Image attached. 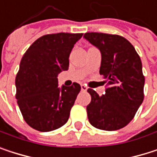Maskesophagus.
<instances>
[{
  "label": "esophagus",
  "instance_id": "1",
  "mask_svg": "<svg viewBox=\"0 0 157 157\" xmlns=\"http://www.w3.org/2000/svg\"><path fill=\"white\" fill-rule=\"evenodd\" d=\"M80 87H81V90H82V91H87L88 88H87V87H86L85 85H83V84H82V85H81Z\"/></svg>",
  "mask_w": 157,
  "mask_h": 157
}]
</instances>
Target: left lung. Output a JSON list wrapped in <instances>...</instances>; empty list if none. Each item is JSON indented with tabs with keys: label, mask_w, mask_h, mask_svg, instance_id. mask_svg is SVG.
<instances>
[{
	"label": "left lung",
	"mask_w": 157,
	"mask_h": 157,
	"mask_svg": "<svg viewBox=\"0 0 157 157\" xmlns=\"http://www.w3.org/2000/svg\"><path fill=\"white\" fill-rule=\"evenodd\" d=\"M84 38L101 51L100 74L109 85L102 96L88 90L91 96L87 106L89 121L104 131L123 128L144 101V77L140 56L128 40L117 35L86 33Z\"/></svg>",
	"instance_id": "8db88e82"
}]
</instances>
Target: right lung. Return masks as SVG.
Returning <instances> with one entry per match:
<instances>
[{
    "label": "right lung",
    "mask_w": 157,
    "mask_h": 157,
    "mask_svg": "<svg viewBox=\"0 0 157 157\" xmlns=\"http://www.w3.org/2000/svg\"><path fill=\"white\" fill-rule=\"evenodd\" d=\"M83 34L58 33L36 40L25 53L15 78L16 99L26 123L40 132L63 126L80 85L58 87L57 75L68 69L69 55Z\"/></svg>",
    "instance_id": "add662e5"
}]
</instances>
